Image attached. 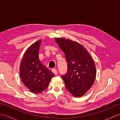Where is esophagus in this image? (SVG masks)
I'll return each instance as SVG.
<instances>
[{"instance_id": "obj_1", "label": "esophagus", "mask_w": 120, "mask_h": 120, "mask_svg": "<svg viewBox=\"0 0 120 120\" xmlns=\"http://www.w3.org/2000/svg\"><path fill=\"white\" fill-rule=\"evenodd\" d=\"M52 72L53 73H54L55 75H57V70H56V69H52Z\"/></svg>"}]
</instances>
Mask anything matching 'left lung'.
I'll list each match as a JSON object with an SVG mask.
<instances>
[{
  "mask_svg": "<svg viewBox=\"0 0 120 120\" xmlns=\"http://www.w3.org/2000/svg\"><path fill=\"white\" fill-rule=\"evenodd\" d=\"M55 41L64 53L68 72L62 76L67 90L75 97H81L88 91L95 81V63L86 48L79 43L64 38Z\"/></svg>",
  "mask_w": 120,
  "mask_h": 120,
  "instance_id": "1",
  "label": "left lung"
}]
</instances>
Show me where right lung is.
<instances>
[{
	"mask_svg": "<svg viewBox=\"0 0 120 120\" xmlns=\"http://www.w3.org/2000/svg\"><path fill=\"white\" fill-rule=\"evenodd\" d=\"M41 43V40L38 41L27 48L19 67L22 83L34 93H39L45 90L51 79L55 76L39 60Z\"/></svg>",
	"mask_w": 120,
	"mask_h": 120,
	"instance_id": "1",
	"label": "right lung"
}]
</instances>
